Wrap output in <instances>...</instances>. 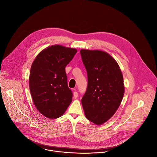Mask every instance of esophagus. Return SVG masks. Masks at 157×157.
Listing matches in <instances>:
<instances>
[{
    "label": "esophagus",
    "mask_w": 157,
    "mask_h": 157,
    "mask_svg": "<svg viewBox=\"0 0 157 157\" xmlns=\"http://www.w3.org/2000/svg\"><path fill=\"white\" fill-rule=\"evenodd\" d=\"M73 94H74V98H77L78 97V93H77V92L74 91Z\"/></svg>",
    "instance_id": "34e87169"
}]
</instances>
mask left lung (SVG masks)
Here are the masks:
<instances>
[{
  "instance_id": "8db88e82",
  "label": "left lung",
  "mask_w": 157,
  "mask_h": 157,
  "mask_svg": "<svg viewBox=\"0 0 157 157\" xmlns=\"http://www.w3.org/2000/svg\"><path fill=\"white\" fill-rule=\"evenodd\" d=\"M88 74L87 90L82 104L88 120L101 125L119 108L124 94L123 77L117 62L106 52L81 49Z\"/></svg>"
}]
</instances>
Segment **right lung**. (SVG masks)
Wrapping results in <instances>:
<instances>
[{
  "label": "right lung",
  "instance_id": "obj_1",
  "mask_svg": "<svg viewBox=\"0 0 157 157\" xmlns=\"http://www.w3.org/2000/svg\"><path fill=\"white\" fill-rule=\"evenodd\" d=\"M77 50L59 45L43 49L32 63L29 90L37 110L48 118L61 117L72 100L65 67Z\"/></svg>",
  "mask_w": 157,
  "mask_h": 157
}]
</instances>
